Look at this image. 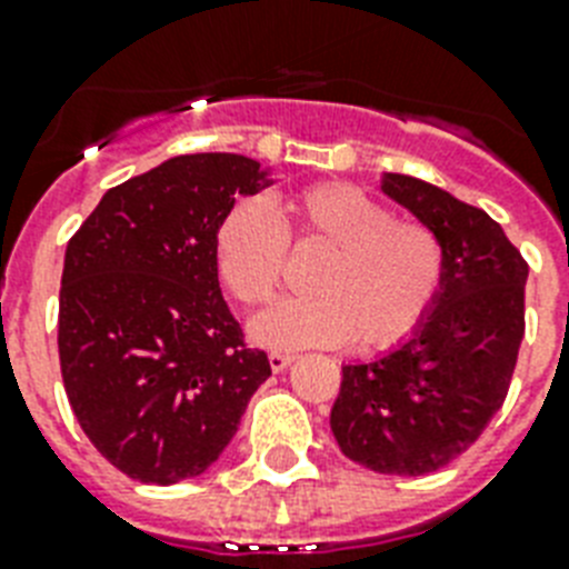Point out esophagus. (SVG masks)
Wrapping results in <instances>:
<instances>
[{
	"label": "esophagus",
	"instance_id": "34e87169",
	"mask_svg": "<svg viewBox=\"0 0 569 569\" xmlns=\"http://www.w3.org/2000/svg\"><path fill=\"white\" fill-rule=\"evenodd\" d=\"M292 353H269V365H271V371L274 373H280V371H286V368H289V365H292Z\"/></svg>",
	"mask_w": 569,
	"mask_h": 569
}]
</instances>
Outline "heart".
Segmentation results:
<instances>
[{"label": "heart", "instance_id": "obj_1", "mask_svg": "<svg viewBox=\"0 0 569 569\" xmlns=\"http://www.w3.org/2000/svg\"><path fill=\"white\" fill-rule=\"evenodd\" d=\"M295 248H321L327 260L312 277V298L280 300L248 327L271 350L395 348L432 307L445 251L427 224L395 219L389 207L350 183H318L271 212L260 198H242L221 216L212 260L221 283L257 307L274 295Z\"/></svg>", "mask_w": 569, "mask_h": 569}]
</instances>
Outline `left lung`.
Segmentation results:
<instances>
[{"label":"left lung","instance_id":"obj_1","mask_svg":"<svg viewBox=\"0 0 569 569\" xmlns=\"http://www.w3.org/2000/svg\"><path fill=\"white\" fill-rule=\"evenodd\" d=\"M380 189L436 233L445 277L412 336L371 362L341 365L330 429L362 468L423 477L500 412L523 341L529 266L488 212L445 189L395 172Z\"/></svg>","mask_w":569,"mask_h":569}]
</instances>
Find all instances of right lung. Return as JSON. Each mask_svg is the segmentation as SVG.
I'll return each mask as SVG.
<instances>
[{"instance_id": "right-lung-1", "label": "right lung", "mask_w": 569, "mask_h": 569, "mask_svg": "<svg viewBox=\"0 0 569 569\" xmlns=\"http://www.w3.org/2000/svg\"><path fill=\"white\" fill-rule=\"evenodd\" d=\"M242 154H180L101 196L69 239L58 350L78 423L146 485L201 477L271 377L221 298L212 237L274 183Z\"/></svg>"}]
</instances>
